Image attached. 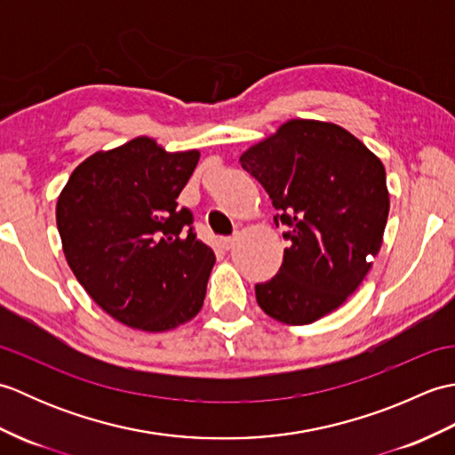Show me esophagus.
I'll list each match as a JSON object with an SVG mask.
<instances>
[{"label":"esophagus","mask_w":455,"mask_h":455,"mask_svg":"<svg viewBox=\"0 0 455 455\" xmlns=\"http://www.w3.org/2000/svg\"><path fill=\"white\" fill-rule=\"evenodd\" d=\"M236 240H238V236L235 235V236H227V238H222V248L225 250H230L233 248L235 244H236Z\"/></svg>","instance_id":"1"}]
</instances>
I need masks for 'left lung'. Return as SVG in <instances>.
Listing matches in <instances>:
<instances>
[{
	"label": "left lung",
	"mask_w": 455,
	"mask_h": 455,
	"mask_svg": "<svg viewBox=\"0 0 455 455\" xmlns=\"http://www.w3.org/2000/svg\"><path fill=\"white\" fill-rule=\"evenodd\" d=\"M267 191L289 248L279 272L256 283L262 311L285 324L332 313L370 272L389 215L385 168L332 123L293 119L240 156Z\"/></svg>",
	"instance_id": "obj_1"
}]
</instances>
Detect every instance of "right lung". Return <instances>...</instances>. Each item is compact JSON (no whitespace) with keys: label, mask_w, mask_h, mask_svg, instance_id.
Segmentation results:
<instances>
[{"label":"right lung","mask_w":455,"mask_h":455,"mask_svg":"<svg viewBox=\"0 0 455 455\" xmlns=\"http://www.w3.org/2000/svg\"><path fill=\"white\" fill-rule=\"evenodd\" d=\"M197 162L139 137L82 162L58 197L68 266L115 321L164 332L201 311L215 254L176 201Z\"/></svg>","instance_id":"obj_1"}]
</instances>
